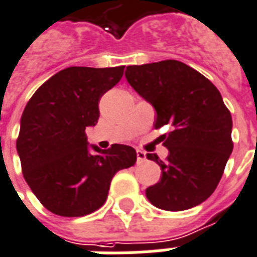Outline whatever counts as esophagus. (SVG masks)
Segmentation results:
<instances>
[{
	"mask_svg": "<svg viewBox=\"0 0 257 257\" xmlns=\"http://www.w3.org/2000/svg\"><path fill=\"white\" fill-rule=\"evenodd\" d=\"M137 163L139 164H141V163H144L145 160H147V155H145V152H143V151H137Z\"/></svg>",
	"mask_w": 257,
	"mask_h": 257,
	"instance_id": "esophagus-1",
	"label": "esophagus"
}]
</instances>
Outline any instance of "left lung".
Segmentation results:
<instances>
[{"label":"left lung","mask_w":257,"mask_h":257,"mask_svg":"<svg viewBox=\"0 0 257 257\" xmlns=\"http://www.w3.org/2000/svg\"><path fill=\"white\" fill-rule=\"evenodd\" d=\"M125 77L156 109L155 128L163 135L167 160L148 153L161 167L160 181L147 197L164 211H185L213 193L231 156L232 117L221 94L207 77L176 60L126 66Z\"/></svg>","instance_id":"8db88e82"}]
</instances>
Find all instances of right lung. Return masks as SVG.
Returning <instances> with one entry per match:
<instances>
[{
  "mask_svg": "<svg viewBox=\"0 0 257 257\" xmlns=\"http://www.w3.org/2000/svg\"><path fill=\"white\" fill-rule=\"evenodd\" d=\"M125 66H70L45 81L21 117L17 152L24 179L54 215L80 217L97 211L108 197L113 176L133 167L132 147L113 144L89 153L86 126L100 117L101 96L120 81Z\"/></svg>",
  "mask_w": 257,
  "mask_h": 257,
  "instance_id": "add662e5",
  "label": "right lung"
}]
</instances>
